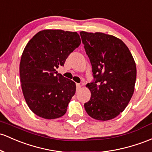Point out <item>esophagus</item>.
Listing matches in <instances>:
<instances>
[{"label": "esophagus", "mask_w": 152, "mask_h": 152, "mask_svg": "<svg viewBox=\"0 0 152 152\" xmlns=\"http://www.w3.org/2000/svg\"><path fill=\"white\" fill-rule=\"evenodd\" d=\"M76 88H77V89H80L81 88V85L80 84H76Z\"/></svg>", "instance_id": "34e87169"}]
</instances>
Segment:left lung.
<instances>
[{
    "label": "left lung",
    "mask_w": 152,
    "mask_h": 152,
    "mask_svg": "<svg viewBox=\"0 0 152 152\" xmlns=\"http://www.w3.org/2000/svg\"><path fill=\"white\" fill-rule=\"evenodd\" d=\"M85 50L92 66L94 81L84 108L90 117L105 121L119 115L132 97L136 66L132 54L119 38L102 32L81 31Z\"/></svg>",
    "instance_id": "obj_1"
}]
</instances>
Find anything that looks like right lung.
Here are the masks:
<instances>
[{"instance_id": "add662e5", "label": "right lung", "mask_w": 152, "mask_h": 152, "mask_svg": "<svg viewBox=\"0 0 152 152\" xmlns=\"http://www.w3.org/2000/svg\"><path fill=\"white\" fill-rule=\"evenodd\" d=\"M80 44L77 32L61 29L42 30L26 44L20 61V81L25 101L37 116L51 120L66 114L76 84L56 69Z\"/></svg>"}]
</instances>
